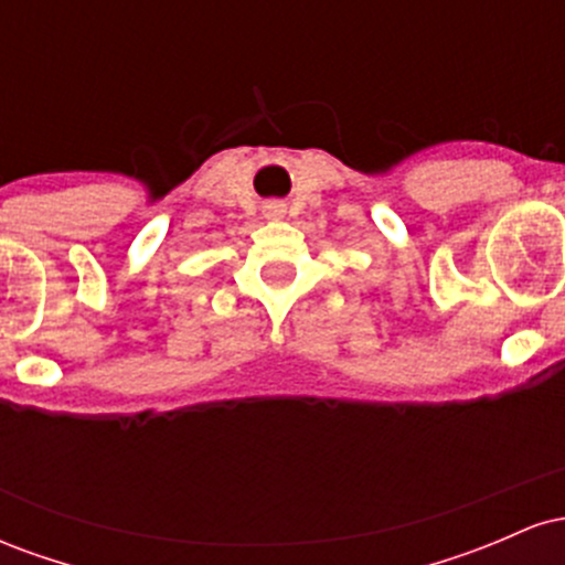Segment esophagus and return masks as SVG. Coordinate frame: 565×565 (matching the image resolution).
Returning a JSON list of instances; mask_svg holds the SVG:
<instances>
[{"label":"esophagus","mask_w":565,"mask_h":565,"mask_svg":"<svg viewBox=\"0 0 565 565\" xmlns=\"http://www.w3.org/2000/svg\"><path fill=\"white\" fill-rule=\"evenodd\" d=\"M263 212H265V217L278 220V217L287 215V204H284V201H268V204L263 206Z\"/></svg>","instance_id":"1"}]
</instances>
